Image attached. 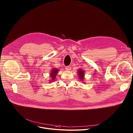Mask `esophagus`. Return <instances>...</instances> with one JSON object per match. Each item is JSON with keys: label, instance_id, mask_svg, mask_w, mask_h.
Masks as SVG:
<instances>
[{"label": "esophagus", "instance_id": "esophagus-1", "mask_svg": "<svg viewBox=\"0 0 133 133\" xmlns=\"http://www.w3.org/2000/svg\"><path fill=\"white\" fill-rule=\"evenodd\" d=\"M65 69H66V71H69V70H71V68H70V67H69V66H67Z\"/></svg>", "mask_w": 133, "mask_h": 133}]
</instances>
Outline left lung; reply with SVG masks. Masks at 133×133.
Returning <instances> with one entry per match:
<instances>
[{"instance_id":"1","label":"left lung","mask_w":133,"mask_h":133,"mask_svg":"<svg viewBox=\"0 0 133 133\" xmlns=\"http://www.w3.org/2000/svg\"><path fill=\"white\" fill-rule=\"evenodd\" d=\"M77 74L79 76V78L80 79V80L82 81V82H83V80L85 78V71L84 70H83L82 69H79L78 70V72H77Z\"/></svg>"}]
</instances>
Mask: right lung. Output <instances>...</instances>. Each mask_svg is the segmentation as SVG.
<instances>
[{
  "label": "right lung",
  "instance_id": "1",
  "mask_svg": "<svg viewBox=\"0 0 133 133\" xmlns=\"http://www.w3.org/2000/svg\"><path fill=\"white\" fill-rule=\"evenodd\" d=\"M59 71L58 69H57V68H52V69H51V70L50 71V76L51 77V80L50 81L49 83H51L52 82L54 81V80L56 78V75L57 74L58 72Z\"/></svg>",
  "mask_w": 133,
  "mask_h": 133
}]
</instances>
